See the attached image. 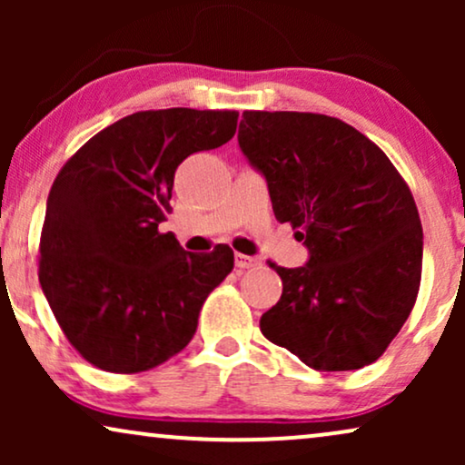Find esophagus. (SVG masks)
<instances>
[{
	"mask_svg": "<svg viewBox=\"0 0 465 465\" xmlns=\"http://www.w3.org/2000/svg\"><path fill=\"white\" fill-rule=\"evenodd\" d=\"M234 264H237V269H253V266L260 264V260L245 256V253H237V256H234Z\"/></svg>",
	"mask_w": 465,
	"mask_h": 465,
	"instance_id": "34e87169",
	"label": "esophagus"
}]
</instances>
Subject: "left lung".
Here are the masks:
<instances>
[{
    "label": "left lung",
    "mask_w": 465,
    "mask_h": 465,
    "mask_svg": "<svg viewBox=\"0 0 465 465\" xmlns=\"http://www.w3.org/2000/svg\"><path fill=\"white\" fill-rule=\"evenodd\" d=\"M239 145L296 228L309 262L283 269L260 330L322 372L372 364L415 307L423 228L404 177L351 124L311 112H243Z\"/></svg>",
    "instance_id": "8db88e82"
}]
</instances>
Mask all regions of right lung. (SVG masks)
Wrapping results in <instances>:
<instances>
[{"mask_svg": "<svg viewBox=\"0 0 465 465\" xmlns=\"http://www.w3.org/2000/svg\"><path fill=\"white\" fill-rule=\"evenodd\" d=\"M237 120L234 110L135 112L88 139L54 177L37 277L88 364L143 372L193 341L234 253L228 245L188 253L158 224L171 213L180 163L232 139Z\"/></svg>", "mask_w": 465, "mask_h": 465, "instance_id": "add662e5", "label": "right lung"}]
</instances>
